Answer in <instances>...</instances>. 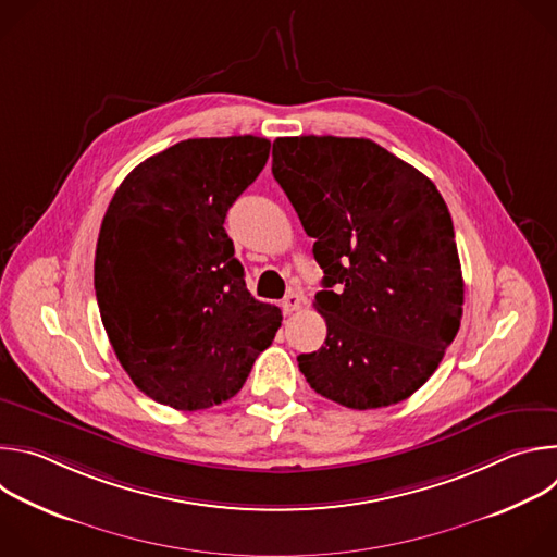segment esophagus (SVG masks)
Masks as SVG:
<instances>
[{
  "label": "esophagus",
  "mask_w": 557,
  "mask_h": 557,
  "mask_svg": "<svg viewBox=\"0 0 557 557\" xmlns=\"http://www.w3.org/2000/svg\"><path fill=\"white\" fill-rule=\"evenodd\" d=\"M301 304H304V297H301L299 293H288V295L282 299V310H284L286 314H290V312L299 310Z\"/></svg>",
  "instance_id": "1"
}]
</instances>
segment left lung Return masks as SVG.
Returning a JSON list of instances; mask_svg holds the SVG:
<instances>
[{
  "label": "left lung",
  "mask_w": 557,
  "mask_h": 557,
  "mask_svg": "<svg viewBox=\"0 0 557 557\" xmlns=\"http://www.w3.org/2000/svg\"><path fill=\"white\" fill-rule=\"evenodd\" d=\"M273 176L324 269L314 308L329 335L297 357L301 374L352 410L408 399L462 317L454 224L436 185L381 145L339 136L277 138Z\"/></svg>",
  "instance_id": "1"
}]
</instances>
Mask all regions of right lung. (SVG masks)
I'll list each match as a JSON object with an SVG mask.
<instances>
[{
    "label": "right lung",
    "mask_w": 557,
    "mask_h": 557,
    "mask_svg": "<svg viewBox=\"0 0 557 557\" xmlns=\"http://www.w3.org/2000/svg\"><path fill=\"white\" fill-rule=\"evenodd\" d=\"M269 149L251 134L181 140L134 168L106 211L101 322L134 385L158 404L194 412L228 401L282 326V310L249 293L224 231Z\"/></svg>",
    "instance_id": "obj_1"
}]
</instances>
